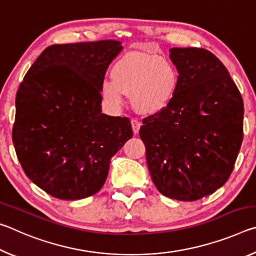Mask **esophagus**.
<instances>
[{
  "label": "esophagus",
  "mask_w": 256,
  "mask_h": 256,
  "mask_svg": "<svg viewBox=\"0 0 256 256\" xmlns=\"http://www.w3.org/2000/svg\"><path fill=\"white\" fill-rule=\"evenodd\" d=\"M131 124H132L133 132L136 133V134H138V130H140V126H141V122L138 118H132Z\"/></svg>",
  "instance_id": "34e87169"
}]
</instances>
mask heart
Masks as SVG:
<instances>
[{
    "mask_svg": "<svg viewBox=\"0 0 256 256\" xmlns=\"http://www.w3.org/2000/svg\"><path fill=\"white\" fill-rule=\"evenodd\" d=\"M112 81L100 86L102 96L114 106L132 94L133 105L144 114H156L170 106L180 82L178 68L168 58L148 53H130L112 68Z\"/></svg>",
    "mask_w": 256,
    "mask_h": 256,
    "instance_id": "b5f03b06",
    "label": "heart"
}]
</instances>
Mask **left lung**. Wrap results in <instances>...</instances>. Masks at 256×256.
Wrapping results in <instances>:
<instances>
[{"label": "left lung", "mask_w": 256, "mask_h": 256, "mask_svg": "<svg viewBox=\"0 0 256 256\" xmlns=\"http://www.w3.org/2000/svg\"><path fill=\"white\" fill-rule=\"evenodd\" d=\"M180 82L164 110L144 118L140 138L156 188L196 201L226 183L242 141L244 104L218 58L204 48H172Z\"/></svg>", "instance_id": "1"}]
</instances>
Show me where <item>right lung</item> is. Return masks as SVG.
I'll return each instance as SVG.
<instances>
[{"instance_id": "obj_1", "label": "right lung", "mask_w": 256, "mask_h": 256, "mask_svg": "<svg viewBox=\"0 0 256 256\" xmlns=\"http://www.w3.org/2000/svg\"><path fill=\"white\" fill-rule=\"evenodd\" d=\"M120 42L52 45L18 89L12 140L30 180L60 200L96 194L133 136L128 118L102 112L100 86Z\"/></svg>"}]
</instances>
